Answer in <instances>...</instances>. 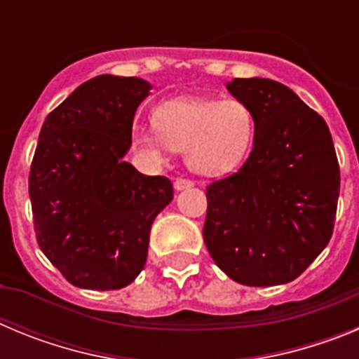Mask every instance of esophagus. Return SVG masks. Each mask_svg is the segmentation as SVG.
<instances>
[{
    "mask_svg": "<svg viewBox=\"0 0 359 359\" xmlns=\"http://www.w3.org/2000/svg\"><path fill=\"white\" fill-rule=\"evenodd\" d=\"M194 187V182H190V180H185V177H177L176 182H174V189L180 192V190H187L192 189Z\"/></svg>",
    "mask_w": 359,
    "mask_h": 359,
    "instance_id": "1",
    "label": "esophagus"
}]
</instances>
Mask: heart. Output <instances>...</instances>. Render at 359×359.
<instances>
[{
  "label": "heart",
  "instance_id": "1",
  "mask_svg": "<svg viewBox=\"0 0 359 359\" xmlns=\"http://www.w3.org/2000/svg\"><path fill=\"white\" fill-rule=\"evenodd\" d=\"M154 123L135 133L145 156L163 161L170 149L182 151L190 169L208 177L236 170L248 156L255 136V116L237 98H172L158 106Z\"/></svg>",
  "mask_w": 359,
  "mask_h": 359
}]
</instances>
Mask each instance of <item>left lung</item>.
I'll return each mask as SVG.
<instances>
[{
  "label": "left lung",
  "mask_w": 359,
  "mask_h": 359,
  "mask_svg": "<svg viewBox=\"0 0 359 359\" xmlns=\"http://www.w3.org/2000/svg\"><path fill=\"white\" fill-rule=\"evenodd\" d=\"M255 116L248 160L207 187L203 239L215 264L244 286L294 280L327 246L340 167L327 123L271 79L226 84Z\"/></svg>",
  "instance_id": "obj_1"
}]
</instances>
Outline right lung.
<instances>
[{
  "instance_id": "add662e5",
  "label": "right lung",
  "mask_w": 359,
  "mask_h": 359,
  "mask_svg": "<svg viewBox=\"0 0 359 359\" xmlns=\"http://www.w3.org/2000/svg\"><path fill=\"white\" fill-rule=\"evenodd\" d=\"M152 86L98 75L46 116L30 167L39 248L82 290H120L147 261L152 221L174 198L170 180L123 161L136 107Z\"/></svg>"
}]
</instances>
